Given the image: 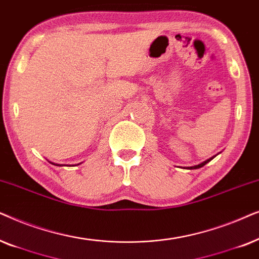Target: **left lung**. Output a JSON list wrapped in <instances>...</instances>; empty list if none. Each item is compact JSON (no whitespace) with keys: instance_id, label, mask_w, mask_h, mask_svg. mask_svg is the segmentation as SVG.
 Returning a JSON list of instances; mask_svg holds the SVG:
<instances>
[{"instance_id":"8db88e82","label":"left lung","mask_w":259,"mask_h":259,"mask_svg":"<svg viewBox=\"0 0 259 259\" xmlns=\"http://www.w3.org/2000/svg\"><path fill=\"white\" fill-rule=\"evenodd\" d=\"M213 158H214V156L211 157V158H208V160H206L205 162H202V163H200V164H198V165H193V167H188V168H189V169H198V168L204 167V165H205L206 163H208V162L211 161V160H213Z\"/></svg>"}]
</instances>
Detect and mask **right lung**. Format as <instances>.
Here are the masks:
<instances>
[{
    "mask_svg": "<svg viewBox=\"0 0 259 259\" xmlns=\"http://www.w3.org/2000/svg\"><path fill=\"white\" fill-rule=\"evenodd\" d=\"M51 163H52V162H51ZM52 164H55V163H52ZM55 165H63V164H55Z\"/></svg>",
    "mask_w": 259,
    "mask_h": 259,
    "instance_id": "1",
    "label": "right lung"
}]
</instances>
